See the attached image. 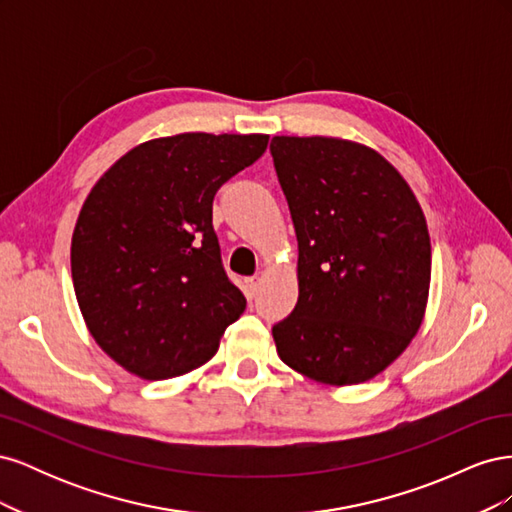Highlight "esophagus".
I'll use <instances>...</instances> for the list:
<instances>
[{
    "label": "esophagus",
    "mask_w": 512,
    "mask_h": 512,
    "mask_svg": "<svg viewBox=\"0 0 512 512\" xmlns=\"http://www.w3.org/2000/svg\"><path fill=\"white\" fill-rule=\"evenodd\" d=\"M258 288H260V280L258 277H247L245 280V292H247V297H256L258 294Z\"/></svg>",
    "instance_id": "1"
}]
</instances>
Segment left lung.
<instances>
[{
	"label": "left lung",
	"mask_w": 512,
	"mask_h": 512,
	"mask_svg": "<svg viewBox=\"0 0 512 512\" xmlns=\"http://www.w3.org/2000/svg\"><path fill=\"white\" fill-rule=\"evenodd\" d=\"M299 241V301L273 324L280 359L324 384L374 378L425 314L431 243L410 185L380 153L324 136H273Z\"/></svg>",
	"instance_id": "obj_1"
}]
</instances>
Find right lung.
<instances>
[{"instance_id": "add662e5", "label": "right lung", "mask_w": 512, "mask_h": 512, "mask_svg": "<svg viewBox=\"0 0 512 512\" xmlns=\"http://www.w3.org/2000/svg\"><path fill=\"white\" fill-rule=\"evenodd\" d=\"M267 143V134L156 138L89 192L70 250L76 301L102 350L132 374H188L243 314L213 230V196Z\"/></svg>"}]
</instances>
